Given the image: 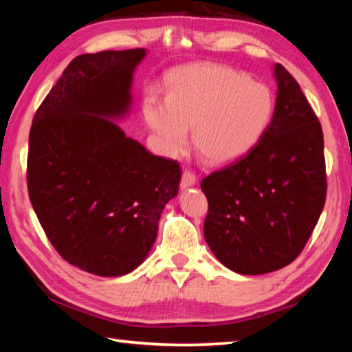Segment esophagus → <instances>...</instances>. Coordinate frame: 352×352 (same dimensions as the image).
I'll use <instances>...</instances> for the list:
<instances>
[{"instance_id":"1","label":"esophagus","mask_w":352,"mask_h":352,"mask_svg":"<svg viewBox=\"0 0 352 352\" xmlns=\"http://www.w3.org/2000/svg\"><path fill=\"white\" fill-rule=\"evenodd\" d=\"M195 183H197L195 174H193V172H190V170H184L183 172V177H182V183H180L182 190L188 189V188H192V186L195 184Z\"/></svg>"}]
</instances>
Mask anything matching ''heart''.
I'll return each instance as SVG.
<instances>
[{
  "mask_svg": "<svg viewBox=\"0 0 352 352\" xmlns=\"http://www.w3.org/2000/svg\"><path fill=\"white\" fill-rule=\"evenodd\" d=\"M168 96L149 89L142 113L159 151L177 157L189 145L214 164L241 160L263 139L274 116V95L246 74L216 63L188 66L168 80Z\"/></svg>",
  "mask_w": 352,
  "mask_h": 352,
  "instance_id": "1",
  "label": "heart"
}]
</instances>
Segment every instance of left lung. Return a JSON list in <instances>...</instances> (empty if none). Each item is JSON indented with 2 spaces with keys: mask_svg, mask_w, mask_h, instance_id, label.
<instances>
[{
  "mask_svg": "<svg viewBox=\"0 0 352 352\" xmlns=\"http://www.w3.org/2000/svg\"><path fill=\"white\" fill-rule=\"evenodd\" d=\"M272 122L241 160L201 182L208 201L204 237L223 266L261 275L292 263L325 204L324 134L300 85L274 65Z\"/></svg>",
  "mask_w": 352,
  "mask_h": 352,
  "instance_id": "1",
  "label": "left lung"
}]
</instances>
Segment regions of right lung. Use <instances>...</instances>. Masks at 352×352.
Wrapping results in <instances>:
<instances>
[{
    "label": "right lung",
    "instance_id": "right-lung-1",
    "mask_svg": "<svg viewBox=\"0 0 352 352\" xmlns=\"http://www.w3.org/2000/svg\"><path fill=\"white\" fill-rule=\"evenodd\" d=\"M145 48L74 58L37 109L28 139V195L60 256L98 276L148 257L182 170L116 122L130 115Z\"/></svg>",
    "mask_w": 352,
    "mask_h": 352
}]
</instances>
